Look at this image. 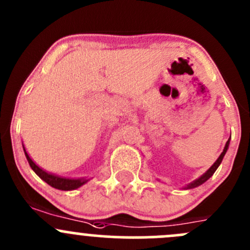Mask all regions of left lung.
Returning a JSON list of instances; mask_svg holds the SVG:
<instances>
[{
    "label": "left lung",
    "instance_id": "left-lung-1",
    "mask_svg": "<svg viewBox=\"0 0 250 250\" xmlns=\"http://www.w3.org/2000/svg\"><path fill=\"white\" fill-rule=\"evenodd\" d=\"M229 145H230V139H229L228 141H226V145H225V147H224L223 152H221V155L219 156V157H218V160H216L215 162H214L213 165H211V167L209 168V169L207 170L206 173H203L202 175L200 176V178H197V179H196V180L191 181L190 184H188V185H186V186H184V188H185V190H190V188H197V186L202 185L203 183H206V181L208 180V179L210 178V176L213 175L214 173H215V170L218 169V167H219V166H220V163H221V161H223L224 156H225V153L228 152Z\"/></svg>",
    "mask_w": 250,
    "mask_h": 250
}]
</instances>
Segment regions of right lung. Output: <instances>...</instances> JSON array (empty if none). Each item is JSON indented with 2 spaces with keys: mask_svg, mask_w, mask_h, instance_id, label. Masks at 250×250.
<instances>
[{
  "mask_svg": "<svg viewBox=\"0 0 250 250\" xmlns=\"http://www.w3.org/2000/svg\"><path fill=\"white\" fill-rule=\"evenodd\" d=\"M22 148H24L25 156H26V160L27 162H29L31 169L34 170V172L36 173L42 180L46 181L48 185L52 186V188H58V190H62V191H71V190H76V188H81V186L84 185V184H87L88 181L90 180V179L88 178H65V176H60V175H57V174L47 172V170L42 169L41 167H39V166L31 160L29 153H27L26 150H25L24 145H22Z\"/></svg>",
  "mask_w": 250,
  "mask_h": 250,
  "instance_id": "obj_1",
  "label": "right lung"
}]
</instances>
